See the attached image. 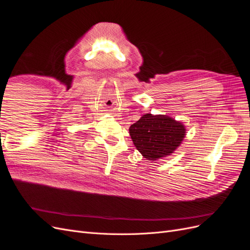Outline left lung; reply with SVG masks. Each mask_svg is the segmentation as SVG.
Returning a JSON list of instances; mask_svg holds the SVG:
<instances>
[{
  "label": "left lung",
  "instance_id": "obj_1",
  "mask_svg": "<svg viewBox=\"0 0 250 250\" xmlns=\"http://www.w3.org/2000/svg\"><path fill=\"white\" fill-rule=\"evenodd\" d=\"M134 146L145 158L155 161L170 155L184 140L185 126L167 116L144 115L129 127Z\"/></svg>",
  "mask_w": 250,
  "mask_h": 250
}]
</instances>
